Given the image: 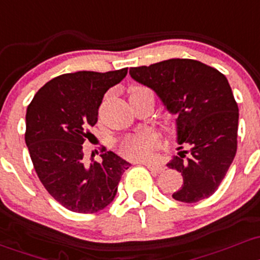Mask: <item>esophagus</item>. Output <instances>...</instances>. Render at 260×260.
I'll use <instances>...</instances> for the list:
<instances>
[{"instance_id": "esophagus-1", "label": "esophagus", "mask_w": 260, "mask_h": 260, "mask_svg": "<svg viewBox=\"0 0 260 260\" xmlns=\"http://www.w3.org/2000/svg\"><path fill=\"white\" fill-rule=\"evenodd\" d=\"M141 164L145 165V166H146L150 171H153V172L164 171V166H161V165H158V164L151 162V161H142Z\"/></svg>"}]
</instances>
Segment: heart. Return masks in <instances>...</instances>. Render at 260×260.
Instances as JSON below:
<instances>
[{"label":"heart","instance_id":"1","mask_svg":"<svg viewBox=\"0 0 260 260\" xmlns=\"http://www.w3.org/2000/svg\"><path fill=\"white\" fill-rule=\"evenodd\" d=\"M141 93H151V91L142 86H136L131 90V95ZM158 144L160 141H158V136L155 131L141 129L120 141V151L126 157L144 158L149 156L150 152L158 146Z\"/></svg>","mask_w":260,"mask_h":260}]
</instances>
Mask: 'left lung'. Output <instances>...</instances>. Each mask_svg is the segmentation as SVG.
I'll return each instance as SVG.
<instances>
[{
  "mask_svg": "<svg viewBox=\"0 0 260 260\" xmlns=\"http://www.w3.org/2000/svg\"><path fill=\"white\" fill-rule=\"evenodd\" d=\"M129 73L177 116L180 152L167 166L182 175L183 185L172 197L194 203L212 196L237 152L239 113L227 78L207 64L180 58L135 67Z\"/></svg>",
  "mask_w": 260,
  "mask_h": 260,
  "instance_id": "1",
  "label": "left lung"
}]
</instances>
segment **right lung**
Returning <instances> with one entry per match:
<instances>
[{
	"label": "right lung",
	"instance_id": "right-lung-1",
	"mask_svg": "<svg viewBox=\"0 0 260 260\" xmlns=\"http://www.w3.org/2000/svg\"><path fill=\"white\" fill-rule=\"evenodd\" d=\"M126 74L127 68L62 74L42 86L27 108L24 140L30 160L44 188L69 211L95 213L107 207L129 169L105 147L102 162L88 164L83 152L104 94Z\"/></svg>",
	"mask_w": 260,
	"mask_h": 260
}]
</instances>
